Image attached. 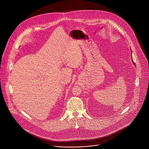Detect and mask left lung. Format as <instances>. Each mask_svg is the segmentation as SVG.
Returning <instances> with one entry per match:
<instances>
[{
  "label": "left lung",
  "instance_id": "left-lung-1",
  "mask_svg": "<svg viewBox=\"0 0 149 149\" xmlns=\"http://www.w3.org/2000/svg\"><path fill=\"white\" fill-rule=\"evenodd\" d=\"M134 64H135V63H134Z\"/></svg>",
  "mask_w": 149,
  "mask_h": 149
}]
</instances>
